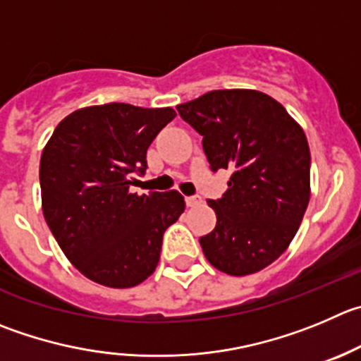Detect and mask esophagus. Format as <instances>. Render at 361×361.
<instances>
[{
	"label": "esophagus",
	"mask_w": 361,
	"mask_h": 361,
	"mask_svg": "<svg viewBox=\"0 0 361 361\" xmlns=\"http://www.w3.org/2000/svg\"><path fill=\"white\" fill-rule=\"evenodd\" d=\"M202 204V197L198 195H193V197H186V205L188 207H197V205Z\"/></svg>",
	"instance_id": "esophagus-1"
}]
</instances>
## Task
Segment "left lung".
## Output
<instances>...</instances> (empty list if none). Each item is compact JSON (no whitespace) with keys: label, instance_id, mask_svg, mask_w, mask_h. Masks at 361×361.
I'll use <instances>...</instances> for the list:
<instances>
[{"label":"left lung","instance_id":"8db88e82","mask_svg":"<svg viewBox=\"0 0 361 361\" xmlns=\"http://www.w3.org/2000/svg\"><path fill=\"white\" fill-rule=\"evenodd\" d=\"M212 170H232L228 190L207 200L216 226L200 238L216 269L246 276L289 248L310 200V149L300 123L259 90H212L178 104Z\"/></svg>","mask_w":361,"mask_h":361}]
</instances>
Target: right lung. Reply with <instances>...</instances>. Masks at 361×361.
<instances>
[{
  "label": "right lung",
  "mask_w": 361,
  "mask_h": 361,
  "mask_svg": "<svg viewBox=\"0 0 361 361\" xmlns=\"http://www.w3.org/2000/svg\"><path fill=\"white\" fill-rule=\"evenodd\" d=\"M175 115L123 102L88 106L65 116L44 147V218L72 266L95 283L129 289L147 280L164 230L184 212L178 191H131L147 149Z\"/></svg>",
  "instance_id": "obj_1"
}]
</instances>
